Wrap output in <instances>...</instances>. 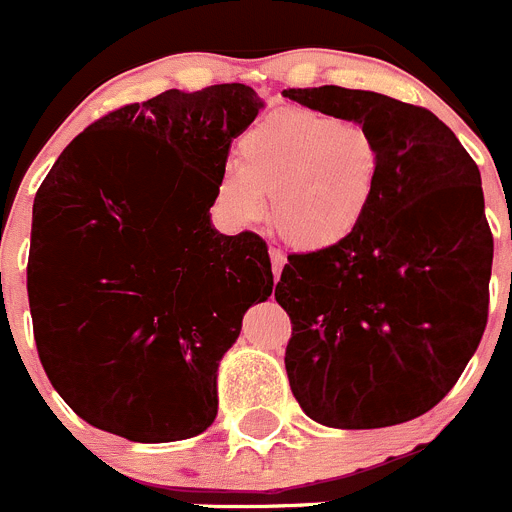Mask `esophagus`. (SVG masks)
Wrapping results in <instances>:
<instances>
[{
  "instance_id": "esophagus-1",
  "label": "esophagus",
  "mask_w": 512,
  "mask_h": 512,
  "mask_svg": "<svg viewBox=\"0 0 512 512\" xmlns=\"http://www.w3.org/2000/svg\"><path fill=\"white\" fill-rule=\"evenodd\" d=\"M269 256H271V271H274V279L282 277V269H284V253L279 248H269Z\"/></svg>"
}]
</instances>
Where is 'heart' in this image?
Segmentation results:
<instances>
[{"instance_id": "b5f03b06", "label": "heart", "mask_w": 512, "mask_h": 512, "mask_svg": "<svg viewBox=\"0 0 512 512\" xmlns=\"http://www.w3.org/2000/svg\"><path fill=\"white\" fill-rule=\"evenodd\" d=\"M379 179V146L356 120L312 110L264 117L241 135L235 166L217 176V210L235 225L264 215L284 241L323 251L359 230Z\"/></svg>"}]
</instances>
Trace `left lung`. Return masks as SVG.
Returning <instances> with one entry per match:
<instances>
[{"label": "left lung", "instance_id": "1", "mask_svg": "<svg viewBox=\"0 0 512 512\" xmlns=\"http://www.w3.org/2000/svg\"><path fill=\"white\" fill-rule=\"evenodd\" d=\"M284 97L361 122L379 146L377 192L359 230L287 256L274 289L292 320V395L330 428L418 418L449 395L487 325L492 230L477 164L418 104L343 87Z\"/></svg>", "mask_w": 512, "mask_h": 512}]
</instances>
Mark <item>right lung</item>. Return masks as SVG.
Masks as SVG:
<instances>
[{
	"label": "right lung",
	"mask_w": 512,
	"mask_h": 512,
	"mask_svg": "<svg viewBox=\"0 0 512 512\" xmlns=\"http://www.w3.org/2000/svg\"><path fill=\"white\" fill-rule=\"evenodd\" d=\"M259 110L246 84L169 89L92 122L40 184L27 259L35 346L94 428L166 443L215 420L217 364L274 287L259 235L210 223L230 143Z\"/></svg>",
	"instance_id": "obj_1"
}]
</instances>
